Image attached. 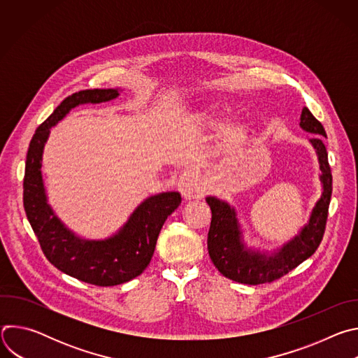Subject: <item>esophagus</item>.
<instances>
[{"instance_id":"34e87169","label":"esophagus","mask_w":358,"mask_h":358,"mask_svg":"<svg viewBox=\"0 0 358 358\" xmlns=\"http://www.w3.org/2000/svg\"><path fill=\"white\" fill-rule=\"evenodd\" d=\"M178 189L181 191L184 198H199L206 192V182L195 173V171H185L178 181Z\"/></svg>"}]
</instances>
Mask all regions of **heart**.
Listing matches in <instances>:
<instances>
[{"instance_id":"heart-1","label":"heart","mask_w":358,"mask_h":358,"mask_svg":"<svg viewBox=\"0 0 358 358\" xmlns=\"http://www.w3.org/2000/svg\"><path fill=\"white\" fill-rule=\"evenodd\" d=\"M217 113H221V112H217ZM250 134V126L248 123H235L229 127L228 130V140L234 144H239V143H243L248 136Z\"/></svg>"}]
</instances>
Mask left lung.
Returning <instances> with one entry per match:
<instances>
[{"mask_svg": "<svg viewBox=\"0 0 358 358\" xmlns=\"http://www.w3.org/2000/svg\"><path fill=\"white\" fill-rule=\"evenodd\" d=\"M300 127L315 134V137L310 138V143L319 159L323 192L312 210L308 224L282 248L272 253L248 248L242 239V231L235 208L217 196L206 198L213 213L208 231L210 258L215 268L231 280L246 285L273 282L310 258L323 239L333 189L331 170L323 141L326 131L308 108H303L301 110Z\"/></svg>", "mask_w": 358, "mask_h": 358, "instance_id": "obj_1", "label": "left lung"}]
</instances>
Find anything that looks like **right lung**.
Instances as JSON below:
<instances>
[{"instance_id": "obj_1", "label": "right lung", "mask_w": 358, "mask_h": 358, "mask_svg": "<svg viewBox=\"0 0 358 358\" xmlns=\"http://www.w3.org/2000/svg\"><path fill=\"white\" fill-rule=\"evenodd\" d=\"M119 94V89H87L68 96L35 130L25 163L24 208L46 259L61 272L96 286H115L138 276L152 258L167 217L181 203L176 191L151 195L115 235L101 241L75 235L48 203L41 167L50 127L79 105L101 103Z\"/></svg>"}]
</instances>
